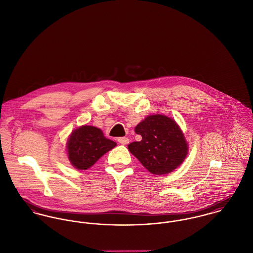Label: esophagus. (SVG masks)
I'll return each instance as SVG.
<instances>
[{
	"mask_svg": "<svg viewBox=\"0 0 253 253\" xmlns=\"http://www.w3.org/2000/svg\"><path fill=\"white\" fill-rule=\"evenodd\" d=\"M118 142L122 145H127L129 143V139L127 137H120Z\"/></svg>",
	"mask_w": 253,
	"mask_h": 253,
	"instance_id": "obj_1",
	"label": "esophagus"
}]
</instances>
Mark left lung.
I'll use <instances>...</instances> for the list:
<instances>
[{
    "label": "left lung",
    "mask_w": 253,
    "mask_h": 253,
    "mask_svg": "<svg viewBox=\"0 0 253 253\" xmlns=\"http://www.w3.org/2000/svg\"><path fill=\"white\" fill-rule=\"evenodd\" d=\"M134 130L142 140L130 143L127 148L152 174L169 173L185 160L189 145L173 119L162 114L149 115Z\"/></svg>",
    "instance_id": "8db88e82"
}]
</instances>
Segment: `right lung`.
Listing matches in <instances>:
<instances>
[{"label":"right lung","instance_id":"add662e5","mask_svg":"<svg viewBox=\"0 0 253 253\" xmlns=\"http://www.w3.org/2000/svg\"><path fill=\"white\" fill-rule=\"evenodd\" d=\"M116 145L115 142L104 137L101 128L84 125L74 129L68 138V159L73 167L87 169Z\"/></svg>","mask_w":253,"mask_h":253}]
</instances>
